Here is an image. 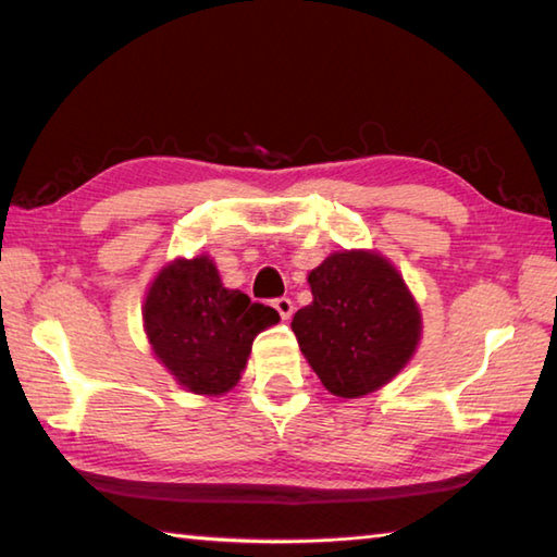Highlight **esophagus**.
Returning <instances> with one entry per match:
<instances>
[{
    "instance_id": "esophagus-1",
    "label": "esophagus",
    "mask_w": 557,
    "mask_h": 557,
    "mask_svg": "<svg viewBox=\"0 0 557 557\" xmlns=\"http://www.w3.org/2000/svg\"><path fill=\"white\" fill-rule=\"evenodd\" d=\"M272 307L277 309V314H280L282 319H289L292 312H295V305H292L289 297H277L275 301H272Z\"/></svg>"
}]
</instances>
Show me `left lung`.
<instances>
[{
	"label": "left lung",
	"instance_id": "left-lung-1",
	"mask_svg": "<svg viewBox=\"0 0 557 557\" xmlns=\"http://www.w3.org/2000/svg\"><path fill=\"white\" fill-rule=\"evenodd\" d=\"M312 305L292 319L301 354L338 398H361L398 375L418 348L420 309L379 252H332L309 272Z\"/></svg>",
	"mask_w": 557,
	"mask_h": 557
}]
</instances>
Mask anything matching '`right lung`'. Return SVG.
<instances>
[{
    "label": "right lung",
    "instance_id": "obj_1",
    "mask_svg": "<svg viewBox=\"0 0 557 557\" xmlns=\"http://www.w3.org/2000/svg\"><path fill=\"white\" fill-rule=\"evenodd\" d=\"M145 332L166 371L199 395H223L240 381L252 338L280 322L272 307L223 287L209 256L162 268L147 292Z\"/></svg>",
    "mask_w": 557,
    "mask_h": 557
}]
</instances>
